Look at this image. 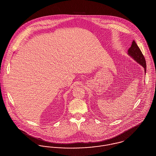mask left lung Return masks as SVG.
Returning <instances> with one entry per match:
<instances>
[{
    "label": "left lung",
    "mask_w": 156,
    "mask_h": 156,
    "mask_svg": "<svg viewBox=\"0 0 156 156\" xmlns=\"http://www.w3.org/2000/svg\"><path fill=\"white\" fill-rule=\"evenodd\" d=\"M128 53L130 56H131L134 59L138 62L139 64H140L142 67L144 68L145 73H146V61L145 59L139 48L138 45L136 43L135 41L133 40L132 42V44L131 47L128 50Z\"/></svg>",
    "instance_id": "obj_1"
}]
</instances>
